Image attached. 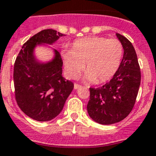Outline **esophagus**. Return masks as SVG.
<instances>
[{"label":"esophagus","mask_w":156,"mask_h":156,"mask_svg":"<svg viewBox=\"0 0 156 156\" xmlns=\"http://www.w3.org/2000/svg\"><path fill=\"white\" fill-rule=\"evenodd\" d=\"M81 87H82V86H80V85L77 84V83H74V90L80 89Z\"/></svg>","instance_id":"obj_1"}]
</instances>
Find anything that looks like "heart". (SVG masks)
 Masks as SVG:
<instances>
[{
    "instance_id": "b5f03b06",
    "label": "heart",
    "mask_w": 156,
    "mask_h": 156,
    "mask_svg": "<svg viewBox=\"0 0 156 156\" xmlns=\"http://www.w3.org/2000/svg\"><path fill=\"white\" fill-rule=\"evenodd\" d=\"M122 54L123 48L117 39L88 37L74 41L71 49H63L62 58L69 78H77L84 68V80L101 84L116 74Z\"/></svg>"
}]
</instances>
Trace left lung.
<instances>
[{"instance_id": "obj_1", "label": "left lung", "mask_w": 156, "mask_h": 156, "mask_svg": "<svg viewBox=\"0 0 156 156\" xmlns=\"http://www.w3.org/2000/svg\"><path fill=\"white\" fill-rule=\"evenodd\" d=\"M123 48V57L111 80L99 88H90L87 111L99 124L122 121L131 113L140 89L141 73L135 48L128 39L115 34Z\"/></svg>"}]
</instances>
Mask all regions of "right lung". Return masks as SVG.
I'll return each instance as SVG.
<instances>
[{"instance_id":"obj_1","label":"right lung","mask_w":156,"mask_h":156,"mask_svg":"<svg viewBox=\"0 0 156 156\" xmlns=\"http://www.w3.org/2000/svg\"><path fill=\"white\" fill-rule=\"evenodd\" d=\"M56 30H44L30 38L16 57L13 69L15 95L25 115L39 122H47L62 111L74 83L62 77L63 62L59 52L49 45L63 37ZM49 48L53 57L39 60L36 49Z\"/></svg>"}]
</instances>
